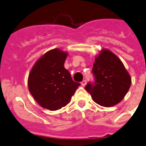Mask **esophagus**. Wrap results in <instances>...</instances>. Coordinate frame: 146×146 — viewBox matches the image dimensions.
Wrapping results in <instances>:
<instances>
[{
    "mask_svg": "<svg viewBox=\"0 0 146 146\" xmlns=\"http://www.w3.org/2000/svg\"><path fill=\"white\" fill-rule=\"evenodd\" d=\"M81 84L82 86H85L86 84H87V81H86V80H84V81H81Z\"/></svg>",
    "mask_w": 146,
    "mask_h": 146,
    "instance_id": "1",
    "label": "esophagus"
}]
</instances>
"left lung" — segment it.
<instances>
[{
    "label": "left lung",
    "mask_w": 146,
    "mask_h": 146,
    "mask_svg": "<svg viewBox=\"0 0 146 146\" xmlns=\"http://www.w3.org/2000/svg\"><path fill=\"white\" fill-rule=\"evenodd\" d=\"M92 73L94 84L88 83L86 91L94 102L106 107L119 104L131 85V77L124 65L111 51L104 48L95 57Z\"/></svg>",
    "instance_id": "8db88e82"
}]
</instances>
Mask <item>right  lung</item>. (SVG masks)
<instances>
[{
	"label": "right lung",
	"mask_w": 146,
	"mask_h": 146,
	"mask_svg": "<svg viewBox=\"0 0 146 146\" xmlns=\"http://www.w3.org/2000/svg\"><path fill=\"white\" fill-rule=\"evenodd\" d=\"M68 56L59 48L48 51L35 63L28 77V88L42 107L57 110L71 101L80 84L64 67Z\"/></svg>",
	"instance_id": "add662e5"
}]
</instances>
